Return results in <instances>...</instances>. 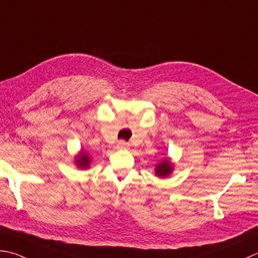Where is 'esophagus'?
<instances>
[{"mask_svg": "<svg viewBox=\"0 0 258 258\" xmlns=\"http://www.w3.org/2000/svg\"><path fill=\"white\" fill-rule=\"evenodd\" d=\"M117 148L120 149V150H126L130 148V144L127 142H125L124 140H120L117 142Z\"/></svg>", "mask_w": 258, "mask_h": 258, "instance_id": "34e87169", "label": "esophagus"}]
</instances>
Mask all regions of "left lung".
Returning a JSON list of instances; mask_svg holds the SVG:
<instances>
[{"label":"left lung","instance_id":"1","mask_svg":"<svg viewBox=\"0 0 258 258\" xmlns=\"http://www.w3.org/2000/svg\"><path fill=\"white\" fill-rule=\"evenodd\" d=\"M171 171H172V166H171V163L169 162V161L164 160L163 162H161L160 164L156 165L155 173L159 176H166L171 173Z\"/></svg>","mask_w":258,"mask_h":258}]
</instances>
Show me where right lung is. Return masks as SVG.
Here are the masks:
<instances>
[{"label": "right lung", "mask_w": 258, "mask_h": 258, "mask_svg": "<svg viewBox=\"0 0 258 258\" xmlns=\"http://www.w3.org/2000/svg\"><path fill=\"white\" fill-rule=\"evenodd\" d=\"M89 162H90V158L89 156L82 152V154H80L78 158H77V161H76V164H77V166H79V168L82 169H86V168H89Z\"/></svg>", "instance_id": "right-lung-1"}]
</instances>
